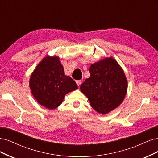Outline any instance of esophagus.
<instances>
[{
	"label": "esophagus",
	"instance_id": "34e87169",
	"mask_svg": "<svg viewBox=\"0 0 158 158\" xmlns=\"http://www.w3.org/2000/svg\"><path fill=\"white\" fill-rule=\"evenodd\" d=\"M81 80H77V81H76V83H77V86H79L80 85H81Z\"/></svg>",
	"mask_w": 158,
	"mask_h": 158
}]
</instances>
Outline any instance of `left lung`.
Segmentation results:
<instances>
[{"label": "left lung", "mask_w": 158, "mask_h": 158, "mask_svg": "<svg viewBox=\"0 0 158 158\" xmlns=\"http://www.w3.org/2000/svg\"><path fill=\"white\" fill-rule=\"evenodd\" d=\"M89 72L90 77L80 86L81 92L96 111L108 114L118 108L125 97L128 86L125 74L111 57L91 64Z\"/></svg>", "instance_id": "1"}]
</instances>
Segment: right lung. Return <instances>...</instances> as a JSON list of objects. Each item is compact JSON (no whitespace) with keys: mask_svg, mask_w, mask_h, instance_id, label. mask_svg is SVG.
<instances>
[{"mask_svg":"<svg viewBox=\"0 0 158 158\" xmlns=\"http://www.w3.org/2000/svg\"><path fill=\"white\" fill-rule=\"evenodd\" d=\"M29 87L38 103L49 110L58 108L66 94L78 88L75 81L65 75L56 56H47L40 61L30 77Z\"/></svg>","mask_w":158,"mask_h":158,"instance_id":"add662e5","label":"right lung"}]
</instances>
